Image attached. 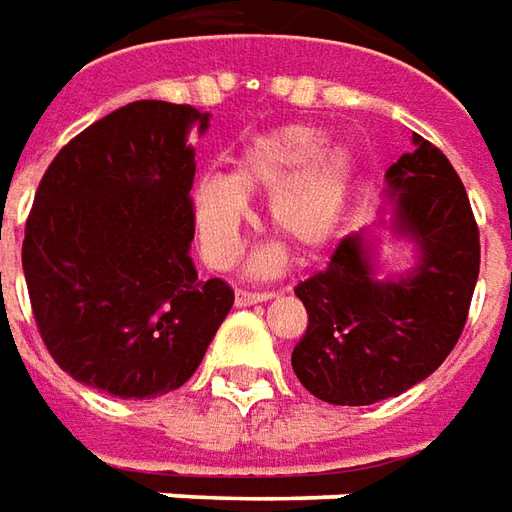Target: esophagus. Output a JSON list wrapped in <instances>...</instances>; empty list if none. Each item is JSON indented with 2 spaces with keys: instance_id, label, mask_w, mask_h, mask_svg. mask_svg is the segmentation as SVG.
I'll return each instance as SVG.
<instances>
[{
  "instance_id": "esophagus-1",
  "label": "esophagus",
  "mask_w": 512,
  "mask_h": 512,
  "mask_svg": "<svg viewBox=\"0 0 512 512\" xmlns=\"http://www.w3.org/2000/svg\"><path fill=\"white\" fill-rule=\"evenodd\" d=\"M270 298H273V292H250V290H236V295H234L236 306H253V303L270 301Z\"/></svg>"
}]
</instances>
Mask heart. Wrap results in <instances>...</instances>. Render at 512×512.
I'll return each instance as SVG.
<instances>
[{"label":"heart","instance_id":"b5f03b06","mask_svg":"<svg viewBox=\"0 0 512 512\" xmlns=\"http://www.w3.org/2000/svg\"><path fill=\"white\" fill-rule=\"evenodd\" d=\"M357 186V158L348 147H326L315 125H284L253 136L225 181H206L195 192L200 242L214 267H228L239 253L245 206L270 197V231L301 253L329 242L343 220ZM273 259L262 256L253 273H270Z\"/></svg>","mask_w":512,"mask_h":512}]
</instances>
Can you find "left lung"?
<instances>
[{
  "instance_id": "obj_1",
  "label": "left lung",
  "mask_w": 512,
  "mask_h": 512,
  "mask_svg": "<svg viewBox=\"0 0 512 512\" xmlns=\"http://www.w3.org/2000/svg\"><path fill=\"white\" fill-rule=\"evenodd\" d=\"M387 169L396 228L418 245V267L379 281L362 234L345 236L326 270L295 287L306 331L292 351L301 384L329 404L393 398L440 368L468 320L479 276V228L460 175L424 136Z\"/></svg>"
}]
</instances>
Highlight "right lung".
Returning <instances> with one entry per match:
<instances>
[{"mask_svg": "<svg viewBox=\"0 0 512 512\" xmlns=\"http://www.w3.org/2000/svg\"><path fill=\"white\" fill-rule=\"evenodd\" d=\"M209 114L139 100L102 116L52 158L24 225L21 267L35 326L77 382L116 398L178 390L234 303L200 281L195 144Z\"/></svg>", "mask_w": 512, "mask_h": 512, "instance_id": "right-lung-1", "label": "right lung"}]
</instances>
